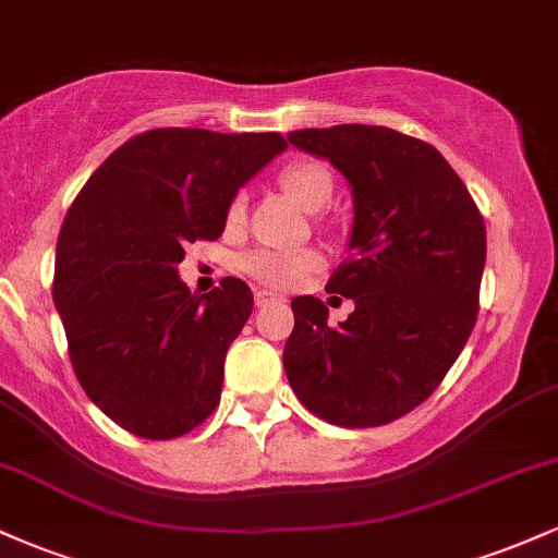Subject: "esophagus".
<instances>
[{"instance_id": "esophagus-1", "label": "esophagus", "mask_w": 558, "mask_h": 558, "mask_svg": "<svg viewBox=\"0 0 558 558\" xmlns=\"http://www.w3.org/2000/svg\"><path fill=\"white\" fill-rule=\"evenodd\" d=\"M278 301H283V296H278V293L272 291H265V288L254 291V304L257 306H270V304H278Z\"/></svg>"}]
</instances>
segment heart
I'll use <instances>...</instances> for the list:
<instances>
[{
  "instance_id": "b5f03b06",
  "label": "heart",
  "mask_w": 558,
  "mask_h": 558,
  "mask_svg": "<svg viewBox=\"0 0 558 558\" xmlns=\"http://www.w3.org/2000/svg\"><path fill=\"white\" fill-rule=\"evenodd\" d=\"M280 185L306 213H319L323 207H328L332 189H336L328 165L317 162V159H296L288 165L280 172ZM243 213H246V202L241 194L233 196V202L228 204L230 226L241 222ZM241 267L262 286L296 288L312 272L319 270V257L315 252H254L252 257L243 259Z\"/></svg>"
}]
</instances>
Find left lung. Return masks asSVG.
Returning <instances> with one entry per match:
<instances>
[{"label":"left lung","mask_w":558,"mask_h":558,"mask_svg":"<svg viewBox=\"0 0 558 558\" xmlns=\"http://www.w3.org/2000/svg\"><path fill=\"white\" fill-rule=\"evenodd\" d=\"M288 141L330 159L354 196L351 254L328 280L354 312L330 328L323 301H291L288 383L332 425H388L440 386L475 328L483 215L435 146L393 128H304Z\"/></svg>","instance_id":"1"}]
</instances>
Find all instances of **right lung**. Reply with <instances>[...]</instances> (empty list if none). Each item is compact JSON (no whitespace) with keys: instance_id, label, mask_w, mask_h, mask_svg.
Here are the masks:
<instances>
[{"instance_id":"right-lung-1","label":"right lung","mask_w":558,"mask_h":558,"mask_svg":"<svg viewBox=\"0 0 558 558\" xmlns=\"http://www.w3.org/2000/svg\"><path fill=\"white\" fill-rule=\"evenodd\" d=\"M286 146L280 133L155 128L114 149L70 204L54 306L75 377L123 430L170 440L220 403L254 296L239 278L198 296L178 265L185 243L220 239L228 204Z\"/></svg>"}]
</instances>
